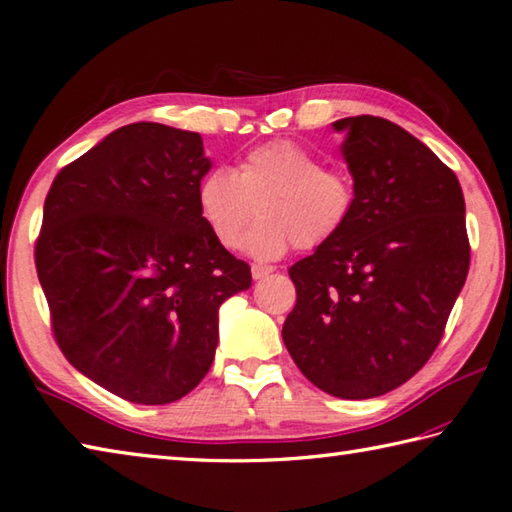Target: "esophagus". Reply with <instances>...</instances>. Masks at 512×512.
Segmentation results:
<instances>
[{
    "instance_id": "34e87169",
    "label": "esophagus",
    "mask_w": 512,
    "mask_h": 512,
    "mask_svg": "<svg viewBox=\"0 0 512 512\" xmlns=\"http://www.w3.org/2000/svg\"><path fill=\"white\" fill-rule=\"evenodd\" d=\"M275 271L273 266H262V264H253V268H250V273H253V280H264V277H268Z\"/></svg>"
}]
</instances>
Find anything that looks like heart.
<instances>
[{
    "label": "heart",
    "mask_w": 512,
    "mask_h": 512,
    "mask_svg": "<svg viewBox=\"0 0 512 512\" xmlns=\"http://www.w3.org/2000/svg\"><path fill=\"white\" fill-rule=\"evenodd\" d=\"M203 224L221 246L235 248L248 221H259L244 237L257 259L282 257L291 244L315 250L336 239L356 210L349 174L324 167L318 156L293 141L253 147L237 170L215 167L197 185Z\"/></svg>",
    "instance_id": "obj_1"
}]
</instances>
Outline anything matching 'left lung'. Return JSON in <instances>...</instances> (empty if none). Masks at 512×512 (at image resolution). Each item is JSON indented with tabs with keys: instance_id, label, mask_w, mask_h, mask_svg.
Here are the masks:
<instances>
[{
	"instance_id": "obj_1",
	"label": "left lung",
	"mask_w": 512,
	"mask_h": 512,
	"mask_svg": "<svg viewBox=\"0 0 512 512\" xmlns=\"http://www.w3.org/2000/svg\"><path fill=\"white\" fill-rule=\"evenodd\" d=\"M342 154L356 188L349 224L288 275L297 302L284 345L338 398H374L410 380L443 338L470 268L457 174L392 120L353 116Z\"/></svg>"
}]
</instances>
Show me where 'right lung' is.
Masks as SVG:
<instances>
[{
	"mask_svg": "<svg viewBox=\"0 0 512 512\" xmlns=\"http://www.w3.org/2000/svg\"><path fill=\"white\" fill-rule=\"evenodd\" d=\"M203 138L159 123L111 132L51 183L35 268L55 342L107 392L165 405L215 360L219 306L253 282L197 206Z\"/></svg>",
	"mask_w": 512,
	"mask_h": 512,
	"instance_id": "obj_1",
	"label": "right lung"
}]
</instances>
